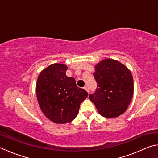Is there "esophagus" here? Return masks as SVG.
I'll return each mask as SVG.
<instances>
[{
	"instance_id": "obj_1",
	"label": "esophagus",
	"mask_w": 158,
	"mask_h": 158,
	"mask_svg": "<svg viewBox=\"0 0 158 158\" xmlns=\"http://www.w3.org/2000/svg\"><path fill=\"white\" fill-rule=\"evenodd\" d=\"M84 89L85 90H86V91H87L88 93H89V92H90V91H89V88H88L87 86H84Z\"/></svg>"
}]
</instances>
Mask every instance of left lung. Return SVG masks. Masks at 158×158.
Wrapping results in <instances>:
<instances>
[{
    "label": "left lung",
    "mask_w": 158,
    "mask_h": 158,
    "mask_svg": "<svg viewBox=\"0 0 158 158\" xmlns=\"http://www.w3.org/2000/svg\"><path fill=\"white\" fill-rule=\"evenodd\" d=\"M93 73L97 89L89 95L101 116L111 118L126 111L134 93L130 69L119 61L106 58L98 63Z\"/></svg>",
    "instance_id": "left-lung-1"
}]
</instances>
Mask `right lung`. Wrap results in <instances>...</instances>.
Returning a JSON list of instances; mask_svg holds the SVG:
<instances>
[{"label": "right lung", "mask_w": 158, "mask_h": 158, "mask_svg": "<svg viewBox=\"0 0 158 158\" xmlns=\"http://www.w3.org/2000/svg\"><path fill=\"white\" fill-rule=\"evenodd\" d=\"M68 67L54 63L42 70L37 78L36 94L40 107L51 121L64 124L75 118L88 93L80 89L73 77L66 76Z\"/></svg>", "instance_id": "right-lung-1"}]
</instances>
